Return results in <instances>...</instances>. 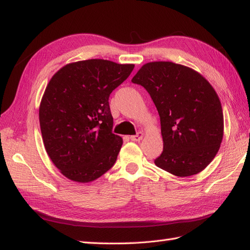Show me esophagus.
Listing matches in <instances>:
<instances>
[{
  "label": "esophagus",
  "instance_id": "1",
  "mask_svg": "<svg viewBox=\"0 0 250 250\" xmlns=\"http://www.w3.org/2000/svg\"><path fill=\"white\" fill-rule=\"evenodd\" d=\"M143 136H144V134H143L142 132H139V133H137L136 135L130 136V140L133 141V142H140L143 139Z\"/></svg>",
  "mask_w": 250,
  "mask_h": 250
}]
</instances>
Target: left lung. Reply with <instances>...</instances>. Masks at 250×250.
Instances as JSON below:
<instances>
[{"label":"left lung","mask_w":250,"mask_h":250,"mask_svg":"<svg viewBox=\"0 0 250 250\" xmlns=\"http://www.w3.org/2000/svg\"><path fill=\"white\" fill-rule=\"evenodd\" d=\"M132 83L144 87L160 116L163 151L155 164L178 177L192 176L213 161L224 137L218 94L193 68L148 62Z\"/></svg>","instance_id":"1"}]
</instances>
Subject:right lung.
I'll list each match as a JSON object with an SVG mask.
<instances>
[{"label": "right lung", "mask_w": 250, "mask_h": 250, "mask_svg": "<svg viewBox=\"0 0 250 250\" xmlns=\"http://www.w3.org/2000/svg\"><path fill=\"white\" fill-rule=\"evenodd\" d=\"M134 64L90 59L72 62L51 77L40 104L47 155L60 173L86 184L114 166L122 139L111 132L108 98Z\"/></svg>", "instance_id": "add662e5"}]
</instances>
